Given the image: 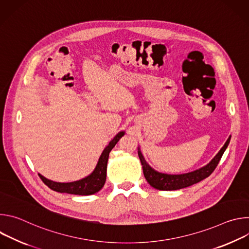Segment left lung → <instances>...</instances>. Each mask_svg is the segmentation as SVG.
Instances as JSON below:
<instances>
[{
    "label": "left lung",
    "mask_w": 249,
    "mask_h": 249,
    "mask_svg": "<svg viewBox=\"0 0 249 249\" xmlns=\"http://www.w3.org/2000/svg\"><path fill=\"white\" fill-rule=\"evenodd\" d=\"M230 141H231V136L229 137V139L227 140L224 147L220 150V152L207 165L199 169H196L194 171L183 173V174H166V173L159 172L148 164L145 158L143 157V155H142L140 149L138 151V156L142 165H143V172L145 175V178L147 179V181L152 187L159 190H163V191L178 190V189L191 186L207 178V177L217 167L223 154L225 153L226 149L230 144Z\"/></svg>",
    "instance_id": "8db88e82"
}]
</instances>
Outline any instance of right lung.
Wrapping results in <instances>:
<instances>
[{
	"label": "right lung",
	"instance_id": "1",
	"mask_svg": "<svg viewBox=\"0 0 249 249\" xmlns=\"http://www.w3.org/2000/svg\"><path fill=\"white\" fill-rule=\"evenodd\" d=\"M125 134L124 131L119 132L110 142L109 144L105 147L97 164L93 171L83 179L68 182V183H61L49 180L38 173L41 180L46 184L50 189L60 192V193H68V194H74V195H91L98 192L104 185L106 180V168H107V161L110 151L115 147L117 142L120 138Z\"/></svg>",
	"mask_w": 249,
	"mask_h": 249
}]
</instances>
